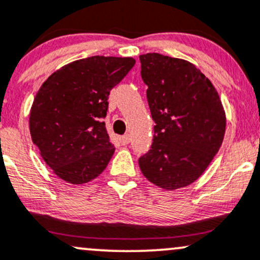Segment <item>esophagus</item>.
Masks as SVG:
<instances>
[{"instance_id": "34e87169", "label": "esophagus", "mask_w": 260, "mask_h": 260, "mask_svg": "<svg viewBox=\"0 0 260 260\" xmlns=\"http://www.w3.org/2000/svg\"><path fill=\"white\" fill-rule=\"evenodd\" d=\"M131 138H129V135H124L122 137H119V142H121L122 145H127L128 143H129Z\"/></svg>"}]
</instances>
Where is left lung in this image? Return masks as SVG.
Here are the masks:
<instances>
[{"label": "left lung", "mask_w": 260, "mask_h": 260, "mask_svg": "<svg viewBox=\"0 0 260 260\" xmlns=\"http://www.w3.org/2000/svg\"><path fill=\"white\" fill-rule=\"evenodd\" d=\"M152 113V149L139 168L152 184L176 190L198 180L223 142L226 113L212 82L184 59L139 55Z\"/></svg>", "instance_id": "obj_1"}]
</instances>
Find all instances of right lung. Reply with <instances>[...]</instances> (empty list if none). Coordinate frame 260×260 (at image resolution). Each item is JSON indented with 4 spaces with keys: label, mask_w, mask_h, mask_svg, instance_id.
Returning a JSON list of instances; mask_svg holds the SVG:
<instances>
[{
    "label": "right lung",
    "mask_w": 260,
    "mask_h": 260,
    "mask_svg": "<svg viewBox=\"0 0 260 260\" xmlns=\"http://www.w3.org/2000/svg\"><path fill=\"white\" fill-rule=\"evenodd\" d=\"M133 58L90 56L64 65L43 82L29 113L33 143L58 178L93 180L115 153L106 117L110 91L133 68Z\"/></svg>",
    "instance_id": "right-lung-1"
}]
</instances>
